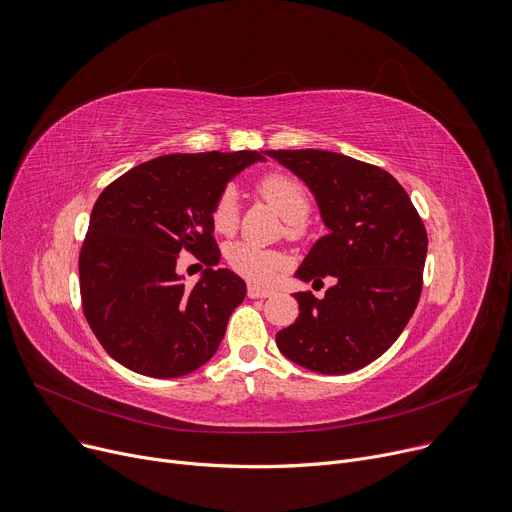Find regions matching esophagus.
Listing matches in <instances>:
<instances>
[{
	"label": "esophagus",
	"mask_w": 512,
	"mask_h": 512,
	"mask_svg": "<svg viewBox=\"0 0 512 512\" xmlns=\"http://www.w3.org/2000/svg\"><path fill=\"white\" fill-rule=\"evenodd\" d=\"M274 291L272 288H265L259 284H249V297L251 299H265V297H272Z\"/></svg>",
	"instance_id": "34e87169"
}]
</instances>
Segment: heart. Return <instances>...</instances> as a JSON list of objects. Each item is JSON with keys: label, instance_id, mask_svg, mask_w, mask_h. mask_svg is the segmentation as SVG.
Listing matches in <instances>:
<instances>
[{"label": "heart", "instance_id": "heart-1", "mask_svg": "<svg viewBox=\"0 0 512 512\" xmlns=\"http://www.w3.org/2000/svg\"><path fill=\"white\" fill-rule=\"evenodd\" d=\"M261 196L268 201L284 221H288V232L297 234L299 224L307 217L309 198L307 192L293 177L286 175H268L259 184ZM213 228L219 234H232L238 226V205H236V190L226 188L219 194L213 207ZM228 263L232 270L240 276L253 282H270L282 268L284 255L272 249H263L255 242H234L226 251Z\"/></svg>", "mask_w": 512, "mask_h": 512}]
</instances>
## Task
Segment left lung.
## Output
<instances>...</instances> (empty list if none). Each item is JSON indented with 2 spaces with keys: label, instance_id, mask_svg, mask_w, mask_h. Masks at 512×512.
<instances>
[{
  "label": "left lung",
  "instance_id": "obj_1",
  "mask_svg": "<svg viewBox=\"0 0 512 512\" xmlns=\"http://www.w3.org/2000/svg\"><path fill=\"white\" fill-rule=\"evenodd\" d=\"M314 194L328 234L295 276L332 278L324 297L295 293L299 318L282 328L284 358L320 374H347L397 341L422 291L427 230L393 175L339 152L265 150Z\"/></svg>",
  "mask_w": 512,
  "mask_h": 512
}]
</instances>
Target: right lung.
<instances>
[{
    "label": "right lung",
    "mask_w": 512,
    "mask_h": 512,
    "mask_svg": "<svg viewBox=\"0 0 512 512\" xmlns=\"http://www.w3.org/2000/svg\"><path fill=\"white\" fill-rule=\"evenodd\" d=\"M263 154H167L98 196L79 255L81 301L96 339L121 366L175 379L213 358L247 284L215 270L221 253L211 215L219 194ZM182 250L208 265L194 287L174 268Z\"/></svg>",
    "instance_id": "add662e5"
}]
</instances>
